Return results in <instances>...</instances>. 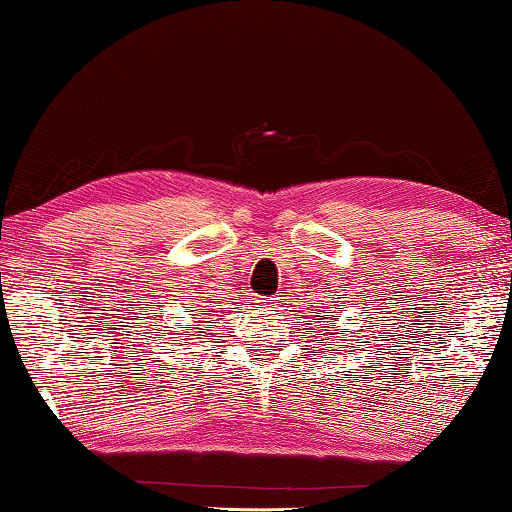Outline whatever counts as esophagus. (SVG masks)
<instances>
[{
  "instance_id": "34e87169",
  "label": "esophagus",
  "mask_w": 512,
  "mask_h": 512,
  "mask_svg": "<svg viewBox=\"0 0 512 512\" xmlns=\"http://www.w3.org/2000/svg\"><path fill=\"white\" fill-rule=\"evenodd\" d=\"M266 303H271V300H266Z\"/></svg>"
}]
</instances>
